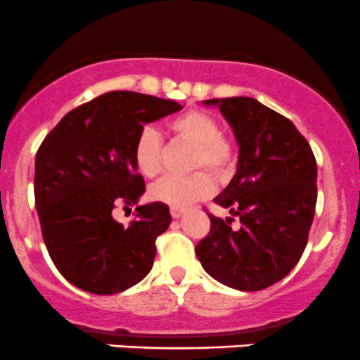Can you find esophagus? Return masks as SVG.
Returning <instances> with one entry per match:
<instances>
[{"instance_id":"esophagus-1","label":"esophagus","mask_w":360,"mask_h":360,"mask_svg":"<svg viewBox=\"0 0 360 360\" xmlns=\"http://www.w3.org/2000/svg\"><path fill=\"white\" fill-rule=\"evenodd\" d=\"M169 213H172L173 219H180V217L184 215V210H181V208H172V210H169Z\"/></svg>"}]
</instances>
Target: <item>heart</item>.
<instances>
[{
  "instance_id": "b5f03b06",
  "label": "heart",
  "mask_w": 360,
  "mask_h": 360,
  "mask_svg": "<svg viewBox=\"0 0 360 360\" xmlns=\"http://www.w3.org/2000/svg\"><path fill=\"white\" fill-rule=\"evenodd\" d=\"M176 140L194 147L191 155L192 169H208L215 179H224L231 172L236 159L233 140L220 133L219 120L208 112L191 108L168 122ZM133 161L138 172L147 179H155L165 168V143L161 134L152 127H145L138 134L133 147ZM213 191L208 173L198 172L188 176H166L150 188L154 201L172 208H185L205 199Z\"/></svg>"
}]
</instances>
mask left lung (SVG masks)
Masks as SVG:
<instances>
[{
  "mask_svg": "<svg viewBox=\"0 0 360 360\" xmlns=\"http://www.w3.org/2000/svg\"><path fill=\"white\" fill-rule=\"evenodd\" d=\"M219 106L240 145L236 175L215 198L240 229L208 213L195 247L205 271L231 289L254 292L292 271L308 243L316 205V161L287 117L254 98L206 99Z\"/></svg>",
  "mask_w": 360,
  "mask_h": 360,
  "instance_id": "1",
  "label": "left lung"
}]
</instances>
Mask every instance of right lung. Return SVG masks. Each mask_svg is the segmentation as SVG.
<instances>
[{"label":"right lung","instance_id":"obj_1","mask_svg":"<svg viewBox=\"0 0 360 360\" xmlns=\"http://www.w3.org/2000/svg\"><path fill=\"white\" fill-rule=\"evenodd\" d=\"M181 110L172 99L112 91L68 112L34 162V202L60 275L85 292H122L148 275L155 240L172 222L162 202L138 206L124 227L112 212L145 192L133 147L145 124Z\"/></svg>","mask_w":360,"mask_h":360}]
</instances>
